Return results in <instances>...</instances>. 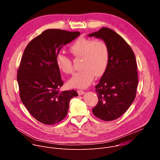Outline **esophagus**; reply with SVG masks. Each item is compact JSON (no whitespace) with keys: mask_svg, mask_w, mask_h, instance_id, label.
<instances>
[{"mask_svg":"<svg viewBox=\"0 0 160 160\" xmlns=\"http://www.w3.org/2000/svg\"><path fill=\"white\" fill-rule=\"evenodd\" d=\"M77 92H78V94L79 96H81V95H83V94H85L84 91H83V90H78L77 91Z\"/></svg>","mask_w":160,"mask_h":160,"instance_id":"obj_1","label":"esophagus"}]
</instances>
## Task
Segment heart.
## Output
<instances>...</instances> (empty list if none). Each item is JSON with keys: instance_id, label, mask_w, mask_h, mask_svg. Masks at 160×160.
<instances>
[{"instance_id": "heart-1", "label": "heart", "mask_w": 160, "mask_h": 160, "mask_svg": "<svg viewBox=\"0 0 160 160\" xmlns=\"http://www.w3.org/2000/svg\"><path fill=\"white\" fill-rule=\"evenodd\" d=\"M69 50L75 57L82 59V70L75 73L68 82L70 87L87 88L92 82L94 74L99 77L106 70L109 61V49L103 40L80 37L73 42ZM56 63L58 69L62 73H72L71 59L64 54L59 52L56 55Z\"/></svg>"}]
</instances>
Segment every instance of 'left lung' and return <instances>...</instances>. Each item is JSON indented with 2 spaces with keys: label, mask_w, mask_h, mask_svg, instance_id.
I'll list each match as a JSON object with an SVG mask.
<instances>
[{
  "label": "left lung",
  "mask_w": 160,
  "mask_h": 160,
  "mask_svg": "<svg viewBox=\"0 0 160 160\" xmlns=\"http://www.w3.org/2000/svg\"><path fill=\"white\" fill-rule=\"evenodd\" d=\"M87 36L102 40L109 49L107 68L96 86L99 101L92 112L104 121L116 120L135 98L138 76L135 54L126 41L108 28H102Z\"/></svg>",
  "instance_id": "obj_1"
}]
</instances>
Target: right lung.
<instances>
[{"label":"right lung","instance_id":"1","mask_svg":"<svg viewBox=\"0 0 160 160\" xmlns=\"http://www.w3.org/2000/svg\"><path fill=\"white\" fill-rule=\"evenodd\" d=\"M80 35L78 32L49 29L33 38L22 54L17 80L22 102L31 115L45 125H54L67 115L75 90L59 92L63 85L56 56Z\"/></svg>","mask_w":160,"mask_h":160}]
</instances>
